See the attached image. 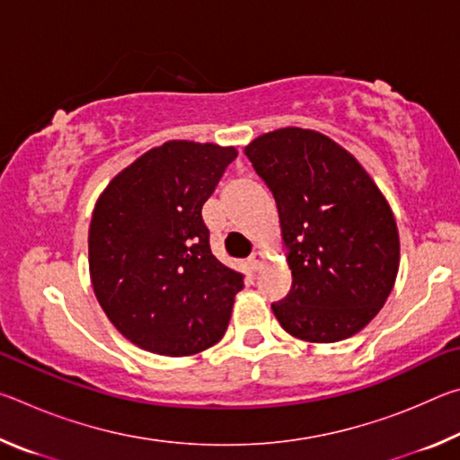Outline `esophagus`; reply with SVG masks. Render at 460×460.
Instances as JSON below:
<instances>
[{
	"label": "esophagus",
	"instance_id": "obj_1",
	"mask_svg": "<svg viewBox=\"0 0 460 460\" xmlns=\"http://www.w3.org/2000/svg\"><path fill=\"white\" fill-rule=\"evenodd\" d=\"M263 258H266V255H263V252H253L252 258L247 260L249 268H252V270H260V266L263 263Z\"/></svg>",
	"mask_w": 460,
	"mask_h": 460
}]
</instances>
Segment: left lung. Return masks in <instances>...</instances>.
I'll return each instance as SVG.
<instances>
[{
    "instance_id": "8db88e82",
    "label": "left lung",
    "mask_w": 460,
    "mask_h": 460,
    "mask_svg": "<svg viewBox=\"0 0 460 460\" xmlns=\"http://www.w3.org/2000/svg\"><path fill=\"white\" fill-rule=\"evenodd\" d=\"M278 205L292 290L271 310L292 337L337 342L384 308L400 268L392 207L351 152L314 129L282 128L245 146Z\"/></svg>"
}]
</instances>
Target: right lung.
Wrapping results in <instances>:
<instances>
[{
  "mask_svg": "<svg viewBox=\"0 0 460 460\" xmlns=\"http://www.w3.org/2000/svg\"><path fill=\"white\" fill-rule=\"evenodd\" d=\"M237 150L170 139L99 194L89 274L103 313L139 349L186 357L227 331L243 276L215 258L202 205Z\"/></svg>",
  "mask_w": 460,
  "mask_h": 460,
  "instance_id": "right-lung-1",
  "label": "right lung"
}]
</instances>
